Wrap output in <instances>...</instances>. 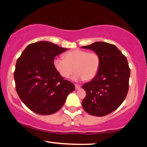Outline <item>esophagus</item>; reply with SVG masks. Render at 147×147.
Listing matches in <instances>:
<instances>
[{
  "instance_id": "esophagus-1",
  "label": "esophagus",
  "mask_w": 147,
  "mask_h": 147,
  "mask_svg": "<svg viewBox=\"0 0 147 147\" xmlns=\"http://www.w3.org/2000/svg\"><path fill=\"white\" fill-rule=\"evenodd\" d=\"M75 88H76V89H79V88H80L81 86L79 85V84H75Z\"/></svg>"
}]
</instances>
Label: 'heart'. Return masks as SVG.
Masks as SVG:
<instances>
[{"mask_svg":"<svg viewBox=\"0 0 147 147\" xmlns=\"http://www.w3.org/2000/svg\"><path fill=\"white\" fill-rule=\"evenodd\" d=\"M63 57H57L53 61L54 68L63 78H69L75 70L74 80L90 81L98 73L101 59L95 52L77 49L66 52Z\"/></svg>","mask_w":147,"mask_h":147,"instance_id":"b5f03b06","label":"heart"}]
</instances>
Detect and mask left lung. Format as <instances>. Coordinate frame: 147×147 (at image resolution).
I'll return each instance as SVG.
<instances>
[{"label":"left lung","mask_w":147,"mask_h":147,"mask_svg":"<svg viewBox=\"0 0 147 147\" xmlns=\"http://www.w3.org/2000/svg\"><path fill=\"white\" fill-rule=\"evenodd\" d=\"M82 48L94 50L101 59L97 76L82 86L86 93L82 107L92 115L105 116L115 111L127 95L130 77L128 61L111 43L95 42Z\"/></svg>","instance_id":"obj_1"}]
</instances>
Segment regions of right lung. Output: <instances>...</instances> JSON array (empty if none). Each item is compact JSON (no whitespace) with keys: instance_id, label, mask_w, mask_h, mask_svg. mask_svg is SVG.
Instances as JSON below:
<instances>
[{"instance_id":"add662e5","label":"right lung","mask_w":147,"mask_h":147,"mask_svg":"<svg viewBox=\"0 0 147 147\" xmlns=\"http://www.w3.org/2000/svg\"><path fill=\"white\" fill-rule=\"evenodd\" d=\"M66 50L50 42L38 41L28 45L17 59L14 72L16 90L25 105L37 114L56 113L75 90V85L53 66L55 57Z\"/></svg>"}]
</instances>
